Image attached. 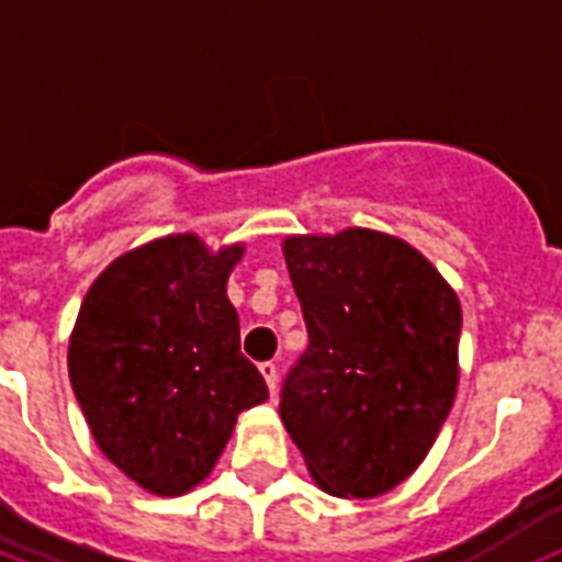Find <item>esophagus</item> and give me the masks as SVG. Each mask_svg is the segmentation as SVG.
Segmentation results:
<instances>
[{
	"label": "esophagus",
	"mask_w": 562,
	"mask_h": 562,
	"mask_svg": "<svg viewBox=\"0 0 562 562\" xmlns=\"http://www.w3.org/2000/svg\"><path fill=\"white\" fill-rule=\"evenodd\" d=\"M261 375L267 379V387H270V393H276L278 391V364L276 361H263Z\"/></svg>",
	"instance_id": "1"
}]
</instances>
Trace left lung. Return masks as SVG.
I'll return each mask as SVG.
<instances>
[{
	"label": "left lung",
	"mask_w": 562,
	"mask_h": 562,
	"mask_svg": "<svg viewBox=\"0 0 562 562\" xmlns=\"http://www.w3.org/2000/svg\"><path fill=\"white\" fill-rule=\"evenodd\" d=\"M284 258L310 336L281 387L284 428L327 494L379 497L414 474L451 414L457 292L373 229L290 235Z\"/></svg>",
	"instance_id": "1"
}]
</instances>
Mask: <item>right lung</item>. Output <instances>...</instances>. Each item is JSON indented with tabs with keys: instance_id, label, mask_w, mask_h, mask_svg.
Listing matches in <instances>:
<instances>
[{
	"instance_id": "add662e5",
	"label": "right lung",
	"mask_w": 562,
	"mask_h": 562,
	"mask_svg": "<svg viewBox=\"0 0 562 562\" xmlns=\"http://www.w3.org/2000/svg\"><path fill=\"white\" fill-rule=\"evenodd\" d=\"M240 255L189 232L143 244L100 272L74 324L68 375L94 442L157 497L206 480L240 411L270 396L226 299Z\"/></svg>"
}]
</instances>
